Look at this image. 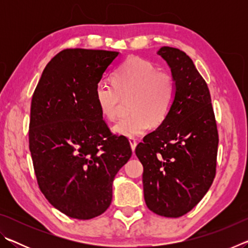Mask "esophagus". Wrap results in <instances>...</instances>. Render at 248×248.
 Here are the masks:
<instances>
[{"instance_id": "esophagus-1", "label": "esophagus", "mask_w": 248, "mask_h": 248, "mask_svg": "<svg viewBox=\"0 0 248 248\" xmlns=\"http://www.w3.org/2000/svg\"><path fill=\"white\" fill-rule=\"evenodd\" d=\"M129 143H130V146H131L132 152H134V150H136V146H137V140L134 139V138H130Z\"/></svg>"}]
</instances>
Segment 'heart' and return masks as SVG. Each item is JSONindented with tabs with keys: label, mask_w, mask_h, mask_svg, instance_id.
Listing matches in <instances>:
<instances>
[{
	"label": "heart",
	"mask_w": 248,
	"mask_h": 248,
	"mask_svg": "<svg viewBox=\"0 0 248 248\" xmlns=\"http://www.w3.org/2000/svg\"><path fill=\"white\" fill-rule=\"evenodd\" d=\"M112 85L98 84L94 95L100 114L107 120L116 118L121 100L130 99L132 115L112 127L117 136H142L150 124L157 127L164 123L173 106L176 94L173 77L144 59H127L112 74Z\"/></svg>",
	"instance_id": "1"
}]
</instances>
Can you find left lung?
<instances>
[{"mask_svg": "<svg viewBox=\"0 0 248 248\" xmlns=\"http://www.w3.org/2000/svg\"><path fill=\"white\" fill-rule=\"evenodd\" d=\"M157 54L170 69L175 99L164 123L146 134L136 154L143 165L148 208L178 217L196 207L212 185L219 136L208 85L191 59L171 47L159 48Z\"/></svg>", "mask_w": 248, "mask_h": 248, "instance_id": "obj_1", "label": "left lung"}]
</instances>
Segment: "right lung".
<instances>
[{
    "label": "right lung",
    "mask_w": 248,
    "mask_h": 248,
    "mask_svg": "<svg viewBox=\"0 0 248 248\" xmlns=\"http://www.w3.org/2000/svg\"><path fill=\"white\" fill-rule=\"evenodd\" d=\"M119 54L79 48L59 52L31 98L29 150L37 182L49 202L73 219L106 211L115 176L132 154L127 138L111 136L94 95Z\"/></svg>",
    "instance_id": "obj_1"
}]
</instances>
